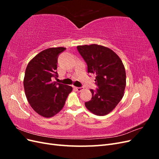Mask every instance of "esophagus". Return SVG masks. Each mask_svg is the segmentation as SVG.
Here are the masks:
<instances>
[{"mask_svg": "<svg viewBox=\"0 0 159 159\" xmlns=\"http://www.w3.org/2000/svg\"><path fill=\"white\" fill-rule=\"evenodd\" d=\"M75 88V89L77 91H78V92H80V91H81L82 90H84V88H79V87H75L74 88Z\"/></svg>", "mask_w": 159, "mask_h": 159, "instance_id": "esophagus-1", "label": "esophagus"}]
</instances>
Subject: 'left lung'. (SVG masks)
Instances as JSON below:
<instances>
[{"instance_id": "1", "label": "left lung", "mask_w": 159, "mask_h": 159, "mask_svg": "<svg viewBox=\"0 0 159 159\" xmlns=\"http://www.w3.org/2000/svg\"><path fill=\"white\" fill-rule=\"evenodd\" d=\"M77 48L88 65V73L96 75L91 99L85 103L90 112L103 116L115 108L124 95L126 73L118 55L107 47L98 44L78 46Z\"/></svg>"}]
</instances>
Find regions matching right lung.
Here are the masks:
<instances>
[{"label":"right lung","instance_id":"add662e5","mask_svg":"<svg viewBox=\"0 0 159 159\" xmlns=\"http://www.w3.org/2000/svg\"><path fill=\"white\" fill-rule=\"evenodd\" d=\"M64 47L50 48L40 52L29 61L24 78V88L28 103L41 116L50 118L64 107L71 86L52 81L57 78V56Z\"/></svg>","mask_w":159,"mask_h":159}]
</instances>
